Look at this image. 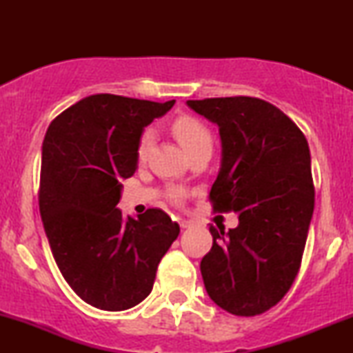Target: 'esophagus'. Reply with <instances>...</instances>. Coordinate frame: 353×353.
Wrapping results in <instances>:
<instances>
[{"instance_id": "34e87169", "label": "esophagus", "mask_w": 353, "mask_h": 353, "mask_svg": "<svg viewBox=\"0 0 353 353\" xmlns=\"http://www.w3.org/2000/svg\"><path fill=\"white\" fill-rule=\"evenodd\" d=\"M180 226H181V228H190V226H191V220L181 219V220H180Z\"/></svg>"}]
</instances>
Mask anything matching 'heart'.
<instances>
[{"mask_svg": "<svg viewBox=\"0 0 353 353\" xmlns=\"http://www.w3.org/2000/svg\"><path fill=\"white\" fill-rule=\"evenodd\" d=\"M172 132L178 139V143L185 148V151L190 154L197 148L209 146L212 148V133L207 128L204 122H201L199 119L191 117V115H183L173 120L172 123ZM154 141V133L152 130H144L141 138H139L138 149H137V157L139 162L146 161L149 151H151ZM168 199L173 202H180L183 199V192L180 190H170L168 191Z\"/></svg>", "mask_w": 353, "mask_h": 353, "instance_id": "b5f03b06", "label": "heart"}]
</instances>
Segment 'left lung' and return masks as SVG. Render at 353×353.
Segmentation results:
<instances>
[{"mask_svg": "<svg viewBox=\"0 0 353 353\" xmlns=\"http://www.w3.org/2000/svg\"><path fill=\"white\" fill-rule=\"evenodd\" d=\"M188 105L219 125L221 165L209 199L238 212L201 262L205 291L223 310L255 316L276 305L301 268L315 207L310 149L301 128L259 98H207Z\"/></svg>", "mask_w": 353, "mask_h": 353, "instance_id": "obj_1", "label": "left lung"}]
</instances>
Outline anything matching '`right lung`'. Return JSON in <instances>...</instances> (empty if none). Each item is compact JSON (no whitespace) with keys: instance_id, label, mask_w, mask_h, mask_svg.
Returning <instances> with one entry per match:
<instances>
[{"instance_id":"1","label":"right lung","mask_w":353,"mask_h":353,"mask_svg":"<svg viewBox=\"0 0 353 353\" xmlns=\"http://www.w3.org/2000/svg\"><path fill=\"white\" fill-rule=\"evenodd\" d=\"M175 104L93 94L52 120L41 148L40 214L62 276L101 310L138 305L180 234L161 209L138 219L115 209L122 180L138 167L143 128Z\"/></svg>"}]
</instances>
